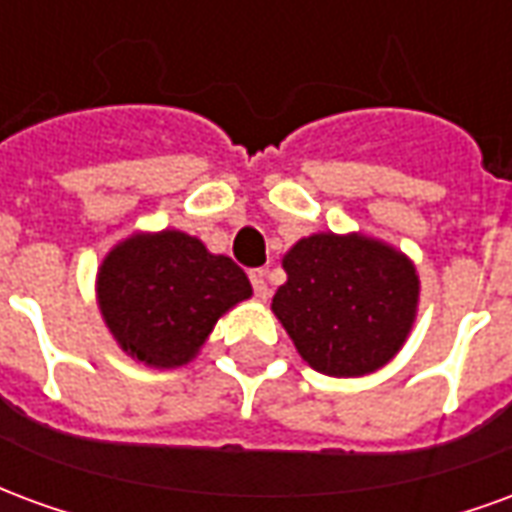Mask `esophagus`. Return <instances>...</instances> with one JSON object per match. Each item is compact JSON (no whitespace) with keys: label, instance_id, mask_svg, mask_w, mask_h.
<instances>
[{"label":"esophagus","instance_id":"34e87169","mask_svg":"<svg viewBox=\"0 0 512 512\" xmlns=\"http://www.w3.org/2000/svg\"><path fill=\"white\" fill-rule=\"evenodd\" d=\"M249 279H252V288H255L257 299H268L266 271H263V268H255V271H249Z\"/></svg>","mask_w":512,"mask_h":512}]
</instances>
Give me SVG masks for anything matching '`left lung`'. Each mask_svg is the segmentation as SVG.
<instances>
[{
  "instance_id": "1",
  "label": "left lung",
  "mask_w": 512,
  "mask_h": 512,
  "mask_svg": "<svg viewBox=\"0 0 512 512\" xmlns=\"http://www.w3.org/2000/svg\"><path fill=\"white\" fill-rule=\"evenodd\" d=\"M282 266L271 310L304 362L326 376H365L400 351L419 279L406 257L365 235H310Z\"/></svg>"
}]
</instances>
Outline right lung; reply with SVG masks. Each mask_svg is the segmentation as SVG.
I'll return each instance as SVG.
<instances>
[{
    "label": "right lung",
    "instance_id": "obj_1",
    "mask_svg": "<svg viewBox=\"0 0 512 512\" xmlns=\"http://www.w3.org/2000/svg\"><path fill=\"white\" fill-rule=\"evenodd\" d=\"M249 296L252 285L230 257L178 230L128 238L98 271L109 332L153 367L186 365L224 312Z\"/></svg>",
    "mask_w": 512,
    "mask_h": 512
}]
</instances>
